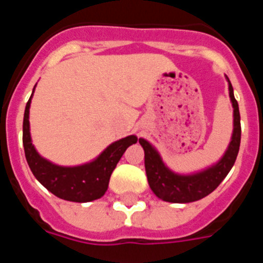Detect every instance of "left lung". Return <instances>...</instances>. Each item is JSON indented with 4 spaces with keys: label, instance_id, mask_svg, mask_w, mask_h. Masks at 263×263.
<instances>
[{
    "label": "left lung",
    "instance_id": "1",
    "mask_svg": "<svg viewBox=\"0 0 263 263\" xmlns=\"http://www.w3.org/2000/svg\"><path fill=\"white\" fill-rule=\"evenodd\" d=\"M227 80L229 97L233 106V132L224 155L216 163L195 173H175L164 163L158 150L152 143L145 138H139V143L145 152V168L148 185L152 191L163 201L184 204L200 200L215 191L233 167L240 150L241 122L238 103L234 99L233 87L228 76Z\"/></svg>",
    "mask_w": 263,
    "mask_h": 263
}]
</instances>
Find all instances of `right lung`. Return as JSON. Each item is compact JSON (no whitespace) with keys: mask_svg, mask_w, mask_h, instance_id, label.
<instances>
[{"mask_svg":"<svg viewBox=\"0 0 263 263\" xmlns=\"http://www.w3.org/2000/svg\"><path fill=\"white\" fill-rule=\"evenodd\" d=\"M36 87V84H35ZM32 89L23 116V147L31 173L43 187L63 200L88 203L100 199L108 190L109 179L126 148L137 143V136H127L110 143L99 157L78 166H59L42 157L32 145L30 134V105Z\"/></svg>","mask_w":263,"mask_h":263,"instance_id":"add662e5","label":"right lung"}]
</instances>
